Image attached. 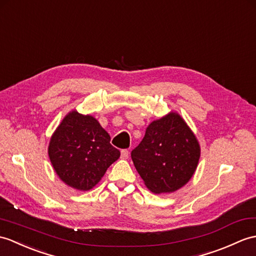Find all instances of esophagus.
<instances>
[{
  "label": "esophagus",
  "instance_id": "1",
  "mask_svg": "<svg viewBox=\"0 0 256 256\" xmlns=\"http://www.w3.org/2000/svg\"><path fill=\"white\" fill-rule=\"evenodd\" d=\"M128 155H130V152L128 150H123L121 152V158L122 159H128Z\"/></svg>",
  "mask_w": 256,
  "mask_h": 256
}]
</instances>
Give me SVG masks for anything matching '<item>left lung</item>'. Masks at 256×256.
<instances>
[{
	"label": "left lung",
	"mask_w": 256,
	"mask_h": 256,
	"mask_svg": "<svg viewBox=\"0 0 256 256\" xmlns=\"http://www.w3.org/2000/svg\"><path fill=\"white\" fill-rule=\"evenodd\" d=\"M130 157L150 191L172 193L191 180L200 146L183 118L171 111L147 126L144 138Z\"/></svg>",
	"instance_id": "left-lung-1"
}]
</instances>
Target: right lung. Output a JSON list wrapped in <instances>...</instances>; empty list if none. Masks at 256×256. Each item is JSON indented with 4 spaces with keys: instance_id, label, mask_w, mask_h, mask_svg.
<instances>
[{
    "instance_id": "add662e5",
    "label": "right lung",
    "mask_w": 256,
    "mask_h": 256,
    "mask_svg": "<svg viewBox=\"0 0 256 256\" xmlns=\"http://www.w3.org/2000/svg\"><path fill=\"white\" fill-rule=\"evenodd\" d=\"M50 162L66 186L88 191L120 157L110 135L92 116L73 110L64 116L48 147Z\"/></svg>"
}]
</instances>
